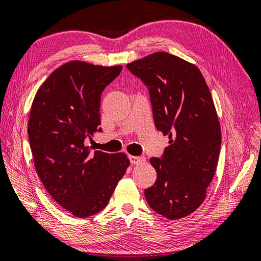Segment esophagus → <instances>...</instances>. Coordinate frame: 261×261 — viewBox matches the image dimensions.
<instances>
[{
	"mask_svg": "<svg viewBox=\"0 0 261 261\" xmlns=\"http://www.w3.org/2000/svg\"><path fill=\"white\" fill-rule=\"evenodd\" d=\"M129 159H130L131 164H134V165L141 164V163L145 162V158H144V157H137V155H130Z\"/></svg>",
	"mask_w": 261,
	"mask_h": 261,
	"instance_id": "1",
	"label": "esophagus"
}]
</instances>
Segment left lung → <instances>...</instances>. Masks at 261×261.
Instances as JSON below:
<instances>
[{"label":"left lung","mask_w":261,"mask_h":261,"mask_svg":"<svg viewBox=\"0 0 261 261\" xmlns=\"http://www.w3.org/2000/svg\"><path fill=\"white\" fill-rule=\"evenodd\" d=\"M146 85L154 125L169 136L161 158L150 163L157 179L144 191L147 204L171 220L191 215L205 200L221 145L220 124L200 70L168 53L127 64Z\"/></svg>","instance_id":"1"}]
</instances>
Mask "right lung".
<instances>
[{
	"mask_svg": "<svg viewBox=\"0 0 261 261\" xmlns=\"http://www.w3.org/2000/svg\"><path fill=\"white\" fill-rule=\"evenodd\" d=\"M122 67L73 61L56 69L38 89L28 137L35 169L46 191L75 217L108 205L130 161L124 153L91 152L84 145L100 132V95Z\"/></svg>",
	"mask_w": 261,
	"mask_h": 261,
	"instance_id": "1",
	"label": "right lung"
}]
</instances>
